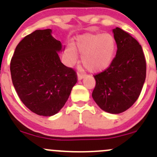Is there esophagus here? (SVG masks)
Segmentation results:
<instances>
[{
    "instance_id": "34e87169",
    "label": "esophagus",
    "mask_w": 157,
    "mask_h": 157,
    "mask_svg": "<svg viewBox=\"0 0 157 157\" xmlns=\"http://www.w3.org/2000/svg\"><path fill=\"white\" fill-rule=\"evenodd\" d=\"M83 77H84V75H83V74H80V73H77V80H81Z\"/></svg>"
}]
</instances>
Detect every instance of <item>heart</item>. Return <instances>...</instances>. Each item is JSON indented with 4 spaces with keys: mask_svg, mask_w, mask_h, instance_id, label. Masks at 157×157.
<instances>
[{
    "mask_svg": "<svg viewBox=\"0 0 157 157\" xmlns=\"http://www.w3.org/2000/svg\"><path fill=\"white\" fill-rule=\"evenodd\" d=\"M77 51L82 55L81 62L86 71L97 74L110 67L117 52V42L109 33H85L77 37L75 47L68 45L66 50L67 63L77 61Z\"/></svg>",
    "mask_w": 157,
    "mask_h": 157,
    "instance_id": "b5f03b06",
    "label": "heart"
}]
</instances>
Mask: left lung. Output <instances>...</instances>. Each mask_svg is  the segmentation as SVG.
Here are the masks:
<instances>
[{"label":"left lung","mask_w":157,"mask_h":157,"mask_svg":"<svg viewBox=\"0 0 157 157\" xmlns=\"http://www.w3.org/2000/svg\"><path fill=\"white\" fill-rule=\"evenodd\" d=\"M117 52L110 67L94 76L92 96L99 108L111 114L128 109L138 99L146 78V60L141 45L120 28L112 30Z\"/></svg>","instance_id":"1"}]
</instances>
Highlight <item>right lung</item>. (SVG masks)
<instances>
[{
	"label": "right lung",
	"mask_w": 157,
	"mask_h": 157,
	"mask_svg": "<svg viewBox=\"0 0 157 157\" xmlns=\"http://www.w3.org/2000/svg\"><path fill=\"white\" fill-rule=\"evenodd\" d=\"M50 29L36 30L23 38L10 61L13 84L23 103L34 113L52 116L68 99L77 81L76 72L61 63L62 44Z\"/></svg>",
	"instance_id": "obj_1"
}]
</instances>
